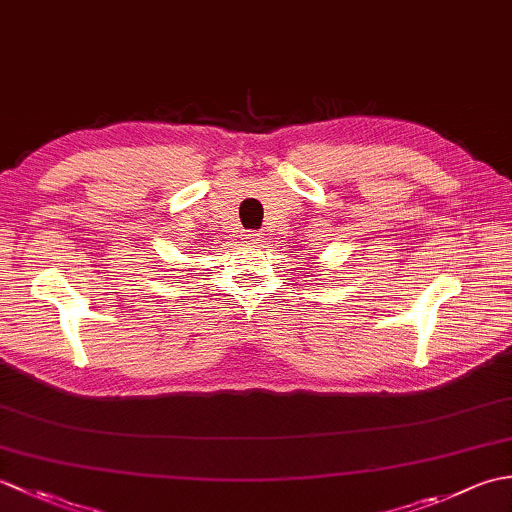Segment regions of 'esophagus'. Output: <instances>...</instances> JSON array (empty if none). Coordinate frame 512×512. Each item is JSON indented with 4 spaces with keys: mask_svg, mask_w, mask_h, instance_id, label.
<instances>
[{
    "mask_svg": "<svg viewBox=\"0 0 512 512\" xmlns=\"http://www.w3.org/2000/svg\"><path fill=\"white\" fill-rule=\"evenodd\" d=\"M244 239H246L248 244H259V242H262V235L255 233V231H248V233L244 235Z\"/></svg>",
    "mask_w": 512,
    "mask_h": 512,
    "instance_id": "34e87169",
    "label": "esophagus"
}]
</instances>
